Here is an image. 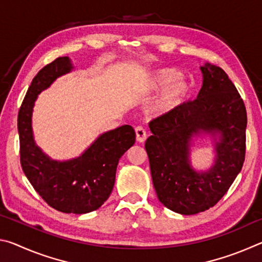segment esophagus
I'll return each instance as SVG.
<instances>
[{"label": "esophagus", "mask_w": 262, "mask_h": 262, "mask_svg": "<svg viewBox=\"0 0 262 262\" xmlns=\"http://www.w3.org/2000/svg\"><path fill=\"white\" fill-rule=\"evenodd\" d=\"M135 134H136V141L139 142V143H143V142H145V140H147V132L144 130L143 127H136L135 128Z\"/></svg>", "instance_id": "esophagus-1"}]
</instances>
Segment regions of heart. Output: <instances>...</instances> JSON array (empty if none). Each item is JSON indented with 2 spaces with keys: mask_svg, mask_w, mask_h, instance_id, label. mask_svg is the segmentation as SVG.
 Here are the masks:
<instances>
[{
  "mask_svg": "<svg viewBox=\"0 0 262 262\" xmlns=\"http://www.w3.org/2000/svg\"><path fill=\"white\" fill-rule=\"evenodd\" d=\"M180 75L179 70L174 68H159L149 73L145 89L149 92L163 90L150 107L152 114L164 115L173 112L188 99L192 86L187 78Z\"/></svg>",
  "mask_w": 262,
  "mask_h": 262,
  "instance_id": "1",
  "label": "heart"
}]
</instances>
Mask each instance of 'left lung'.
I'll return each instance as SVG.
<instances>
[{
    "label": "left lung",
    "instance_id": "8db88e82",
    "mask_svg": "<svg viewBox=\"0 0 262 262\" xmlns=\"http://www.w3.org/2000/svg\"><path fill=\"white\" fill-rule=\"evenodd\" d=\"M196 99L149 123L145 142L158 200L181 215L208 210L228 192L245 161L247 115L236 86L223 69L205 63ZM212 136L215 158L207 171L190 162L194 137Z\"/></svg>",
    "mask_w": 262,
    "mask_h": 262
}]
</instances>
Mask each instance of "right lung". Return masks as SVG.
<instances>
[{
  "instance_id": "1",
  "label": "right lung",
  "mask_w": 262,
  "mask_h": 262,
  "mask_svg": "<svg viewBox=\"0 0 262 262\" xmlns=\"http://www.w3.org/2000/svg\"><path fill=\"white\" fill-rule=\"evenodd\" d=\"M74 69L68 56L57 57L31 82L18 113L20 164L26 178L54 209L86 214L98 209L112 193L119 159L135 143L129 125L105 132L76 158L55 161L35 144L32 114L38 95Z\"/></svg>"
}]
</instances>
